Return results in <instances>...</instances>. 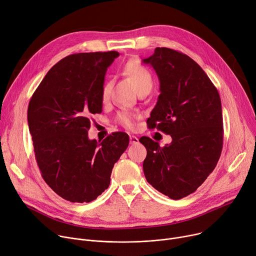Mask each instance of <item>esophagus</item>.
<instances>
[{"label": "esophagus", "instance_id": "esophagus-1", "mask_svg": "<svg viewBox=\"0 0 256 256\" xmlns=\"http://www.w3.org/2000/svg\"><path fill=\"white\" fill-rule=\"evenodd\" d=\"M129 140H130V144H137L140 142L138 138H137V137L134 136V135H130Z\"/></svg>", "mask_w": 256, "mask_h": 256}]
</instances>
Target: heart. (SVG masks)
<instances>
[{
	"label": "heart",
	"mask_w": 256,
	"mask_h": 256,
	"mask_svg": "<svg viewBox=\"0 0 256 256\" xmlns=\"http://www.w3.org/2000/svg\"><path fill=\"white\" fill-rule=\"evenodd\" d=\"M123 72L134 83L138 92L144 90H150L152 88L154 80L150 72L138 60H130L123 66ZM112 91V82L108 81L104 84L102 89V100L108 102ZM136 114L129 110H122L116 116V121L127 129L135 127Z\"/></svg>",
	"instance_id": "heart-1"
}]
</instances>
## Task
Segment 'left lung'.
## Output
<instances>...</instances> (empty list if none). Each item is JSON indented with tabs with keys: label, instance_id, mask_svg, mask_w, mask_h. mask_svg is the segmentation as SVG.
<instances>
[{
	"label": "left lung",
	"instance_id": "1",
	"mask_svg": "<svg viewBox=\"0 0 256 256\" xmlns=\"http://www.w3.org/2000/svg\"><path fill=\"white\" fill-rule=\"evenodd\" d=\"M142 62L154 70L161 92L146 123L172 138L161 148L150 137H142L148 152L144 172L156 190L180 200L198 188L220 160V97L202 68L184 53L158 47Z\"/></svg>",
	"mask_w": 256,
	"mask_h": 256
}]
</instances>
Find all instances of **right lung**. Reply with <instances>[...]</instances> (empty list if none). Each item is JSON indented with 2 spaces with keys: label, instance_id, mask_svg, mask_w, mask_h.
<instances>
[{
  "label": "right lung",
  "instance_id": "1",
  "mask_svg": "<svg viewBox=\"0 0 256 256\" xmlns=\"http://www.w3.org/2000/svg\"><path fill=\"white\" fill-rule=\"evenodd\" d=\"M119 52L72 54L47 72L32 94L28 122L42 178L62 198L89 203L106 190L129 144L125 132L88 138L90 116L102 112V89Z\"/></svg>",
  "mask_w": 256,
  "mask_h": 256
}]
</instances>
